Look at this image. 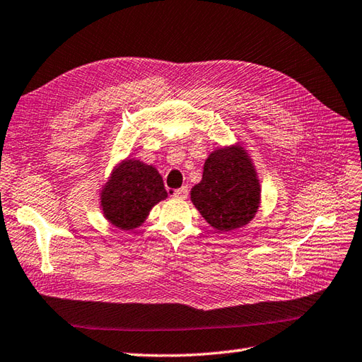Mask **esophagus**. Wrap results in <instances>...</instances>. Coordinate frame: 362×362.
Here are the masks:
<instances>
[{
  "label": "esophagus",
  "instance_id": "1",
  "mask_svg": "<svg viewBox=\"0 0 362 362\" xmlns=\"http://www.w3.org/2000/svg\"><path fill=\"white\" fill-rule=\"evenodd\" d=\"M173 197L180 199V200L187 199V197H188V187H182V188H179V189H174V191H173Z\"/></svg>",
  "mask_w": 362,
  "mask_h": 362
}]
</instances>
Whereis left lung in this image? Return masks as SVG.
<instances>
[{
  "mask_svg": "<svg viewBox=\"0 0 362 362\" xmlns=\"http://www.w3.org/2000/svg\"><path fill=\"white\" fill-rule=\"evenodd\" d=\"M191 202L202 217L221 233L247 225L260 205V182L240 145L211 153L202 182L191 189Z\"/></svg>",
  "mask_w": 362,
  "mask_h": 362,
  "instance_id": "left-lung-1",
  "label": "left lung"
}]
</instances>
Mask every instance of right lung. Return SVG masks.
<instances>
[{"instance_id": "add662e5", "label": "right lung", "mask_w": 362, "mask_h": 362, "mask_svg": "<svg viewBox=\"0 0 362 362\" xmlns=\"http://www.w3.org/2000/svg\"><path fill=\"white\" fill-rule=\"evenodd\" d=\"M166 196L163 180L154 166L127 159L102 189L100 206L110 223L129 230L141 226L151 208Z\"/></svg>"}]
</instances>
